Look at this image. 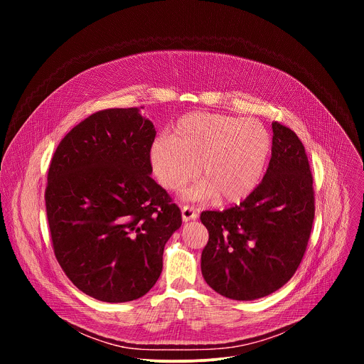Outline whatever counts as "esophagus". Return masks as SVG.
I'll use <instances>...</instances> for the list:
<instances>
[{"instance_id": "esophagus-1", "label": "esophagus", "mask_w": 364, "mask_h": 364, "mask_svg": "<svg viewBox=\"0 0 364 364\" xmlns=\"http://www.w3.org/2000/svg\"><path fill=\"white\" fill-rule=\"evenodd\" d=\"M181 216H183V222H190V220H196L197 219V212L193 205H183L181 209Z\"/></svg>"}]
</instances>
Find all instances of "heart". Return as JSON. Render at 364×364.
I'll use <instances>...</instances> for the list:
<instances>
[{"instance_id":"obj_1","label":"heart","mask_w":364,"mask_h":364,"mask_svg":"<svg viewBox=\"0 0 364 364\" xmlns=\"http://www.w3.org/2000/svg\"><path fill=\"white\" fill-rule=\"evenodd\" d=\"M271 151V136L261 121L196 112L178 119L170 138L149 146V164L159 184L178 191L198 174L203 181L188 198L216 197L218 203L245 200L261 181Z\"/></svg>"}]
</instances>
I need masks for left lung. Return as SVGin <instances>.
Returning <instances> with one entry per match:
<instances>
[{
    "label": "left lung",
    "instance_id": "left-lung-1",
    "mask_svg": "<svg viewBox=\"0 0 364 364\" xmlns=\"http://www.w3.org/2000/svg\"><path fill=\"white\" fill-rule=\"evenodd\" d=\"M272 154L257 187L223 212L205 210L209 242L201 274L218 294L237 301L267 296L298 269L313 229V174L305 148L288 127L272 122Z\"/></svg>",
    "mask_w": 364,
    "mask_h": 364
}]
</instances>
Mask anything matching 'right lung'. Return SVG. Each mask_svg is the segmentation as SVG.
Here are the masks:
<instances>
[{
  "label": "right lung",
  "mask_w": 364,
  "mask_h": 364,
  "mask_svg": "<svg viewBox=\"0 0 364 364\" xmlns=\"http://www.w3.org/2000/svg\"><path fill=\"white\" fill-rule=\"evenodd\" d=\"M154 138L138 108L103 109L72 128L51 159L44 200L53 250L73 285L95 299L145 295L181 226L178 205L149 176Z\"/></svg>",
  "instance_id": "obj_1"
}]
</instances>
